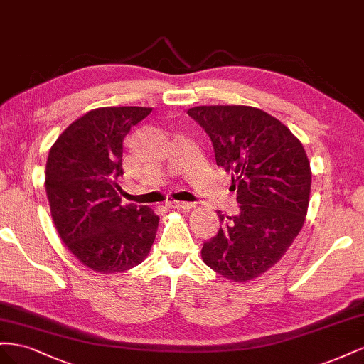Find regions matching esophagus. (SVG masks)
Here are the masks:
<instances>
[{"instance_id":"esophagus-1","label":"esophagus","mask_w":364,"mask_h":364,"mask_svg":"<svg viewBox=\"0 0 364 364\" xmlns=\"http://www.w3.org/2000/svg\"><path fill=\"white\" fill-rule=\"evenodd\" d=\"M166 205L171 207V209H183V210H191L195 207L192 203H181V201H168Z\"/></svg>"}]
</instances>
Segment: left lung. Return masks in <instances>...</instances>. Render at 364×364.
<instances>
[{"label": "left lung", "instance_id": "8db88e82", "mask_svg": "<svg viewBox=\"0 0 364 364\" xmlns=\"http://www.w3.org/2000/svg\"><path fill=\"white\" fill-rule=\"evenodd\" d=\"M210 137L216 164L232 173L240 213L204 242L201 257L233 282H248L276 265L302 230L311 168L302 143L268 112L245 105L188 109Z\"/></svg>", "mask_w": 364, "mask_h": 364}]
</instances>
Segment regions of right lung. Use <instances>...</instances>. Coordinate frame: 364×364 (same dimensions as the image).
<instances>
[{"mask_svg":"<svg viewBox=\"0 0 364 364\" xmlns=\"http://www.w3.org/2000/svg\"><path fill=\"white\" fill-rule=\"evenodd\" d=\"M152 108L91 109L60 134L46 166L50 212L62 242L102 274L122 273L151 252L160 218L148 205H122L123 140Z\"/></svg>","mask_w":364,"mask_h":364,"instance_id":"add662e5","label":"right lung"}]
</instances>
